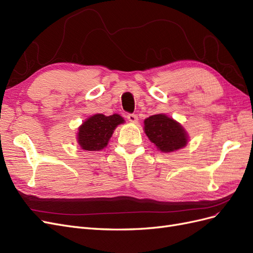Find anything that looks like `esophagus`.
<instances>
[{
    "mask_svg": "<svg viewBox=\"0 0 253 253\" xmlns=\"http://www.w3.org/2000/svg\"><path fill=\"white\" fill-rule=\"evenodd\" d=\"M127 120L129 122H132V124H137L138 122V116L135 114H128L127 115Z\"/></svg>",
    "mask_w": 253,
    "mask_h": 253,
    "instance_id": "34e87169",
    "label": "esophagus"
}]
</instances>
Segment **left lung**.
<instances>
[{
  "label": "left lung",
  "instance_id": "left-lung-1",
  "mask_svg": "<svg viewBox=\"0 0 253 253\" xmlns=\"http://www.w3.org/2000/svg\"><path fill=\"white\" fill-rule=\"evenodd\" d=\"M144 133L151 142L163 153H171L185 148L189 136L183 126L167 116L166 114H156L144 119Z\"/></svg>",
  "mask_w": 253,
  "mask_h": 253
}]
</instances>
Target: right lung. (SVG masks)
<instances>
[{"instance_id":"obj_1","label":"right lung","mask_w":253,"mask_h":253,"mask_svg":"<svg viewBox=\"0 0 253 253\" xmlns=\"http://www.w3.org/2000/svg\"><path fill=\"white\" fill-rule=\"evenodd\" d=\"M121 124H125V119L118 114H95L78 127V144L85 151H100L108 145L114 129Z\"/></svg>"}]
</instances>
